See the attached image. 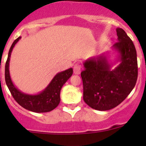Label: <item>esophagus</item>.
I'll return each mask as SVG.
<instances>
[{
    "label": "esophagus",
    "mask_w": 146,
    "mask_h": 146,
    "mask_svg": "<svg viewBox=\"0 0 146 146\" xmlns=\"http://www.w3.org/2000/svg\"><path fill=\"white\" fill-rule=\"evenodd\" d=\"M80 72H81V66L78 64H76L73 67V73L76 75H78L80 74Z\"/></svg>",
    "instance_id": "34e87169"
}]
</instances>
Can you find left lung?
<instances>
[{"mask_svg": "<svg viewBox=\"0 0 146 146\" xmlns=\"http://www.w3.org/2000/svg\"><path fill=\"white\" fill-rule=\"evenodd\" d=\"M118 42L113 48L119 52L120 64L111 70L107 58L101 55L84 62L81 72L83 100L100 111L114 108L124 100L136 85L138 78L136 50L125 31L117 28Z\"/></svg>", "mask_w": 146, "mask_h": 146, "instance_id": "8db88e82", "label": "left lung"}]
</instances>
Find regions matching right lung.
<instances>
[{"label": "right lung", "mask_w": 146, "mask_h": 146, "mask_svg": "<svg viewBox=\"0 0 146 146\" xmlns=\"http://www.w3.org/2000/svg\"><path fill=\"white\" fill-rule=\"evenodd\" d=\"M21 36L13 42L8 53V56L5 63V79L6 85L12 96L20 106L26 110L36 113L48 112L54 110L59 104L60 92L61 88L73 74V68H69L64 71L57 73L48 86L37 95H28L19 90L12 82L10 76L9 62L10 57L13 47L16 44Z\"/></svg>", "instance_id": "1"}]
</instances>
